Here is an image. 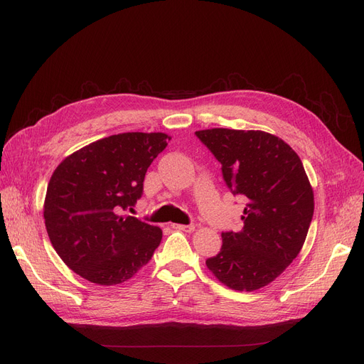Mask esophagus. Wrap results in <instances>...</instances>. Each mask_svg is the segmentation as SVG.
<instances>
[{
	"label": "esophagus",
	"instance_id": "esophagus-1",
	"mask_svg": "<svg viewBox=\"0 0 364 364\" xmlns=\"http://www.w3.org/2000/svg\"><path fill=\"white\" fill-rule=\"evenodd\" d=\"M172 228H173V230L184 231V232H192L195 230L193 225H180V223H173Z\"/></svg>",
	"mask_w": 364,
	"mask_h": 364
}]
</instances>
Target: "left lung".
Here are the masks:
<instances>
[{
  "label": "left lung",
  "instance_id": "1",
  "mask_svg": "<svg viewBox=\"0 0 364 364\" xmlns=\"http://www.w3.org/2000/svg\"><path fill=\"white\" fill-rule=\"evenodd\" d=\"M222 165L226 186L246 199L243 228L222 232V249L205 261L222 284L255 291L297 258L314 218V192L300 157L261 130L195 132Z\"/></svg>",
  "mask_w": 364,
  "mask_h": 364
}]
</instances>
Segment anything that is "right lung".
I'll return each instance as SVG.
<instances>
[{"label":"right lung","instance_id":"right-lung-1","mask_svg":"<svg viewBox=\"0 0 364 364\" xmlns=\"http://www.w3.org/2000/svg\"><path fill=\"white\" fill-rule=\"evenodd\" d=\"M165 133L129 132L92 142L53 171L45 199L50 243L65 265L97 285L136 274L160 245L161 230L121 211L136 204Z\"/></svg>","mask_w":364,"mask_h":364}]
</instances>
